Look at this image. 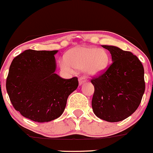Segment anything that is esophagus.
Listing matches in <instances>:
<instances>
[{
	"label": "esophagus",
	"mask_w": 153,
	"mask_h": 153,
	"mask_svg": "<svg viewBox=\"0 0 153 153\" xmlns=\"http://www.w3.org/2000/svg\"><path fill=\"white\" fill-rule=\"evenodd\" d=\"M86 81H87V79H86L85 77L82 76V77H79V85L83 84V83L85 82Z\"/></svg>",
	"instance_id": "esophagus-1"
}]
</instances>
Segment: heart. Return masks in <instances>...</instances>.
<instances>
[{
    "label": "heart",
    "mask_w": 153,
    "mask_h": 153,
    "mask_svg": "<svg viewBox=\"0 0 153 153\" xmlns=\"http://www.w3.org/2000/svg\"><path fill=\"white\" fill-rule=\"evenodd\" d=\"M109 64V55L106 51L92 47H79L68 51L65 59L59 61V67L64 71L73 73L74 68L83 69L90 76H97L105 71Z\"/></svg>",
    "instance_id": "1"
}]
</instances>
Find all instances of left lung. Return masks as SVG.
I'll use <instances>...</instances> for the list:
<instances>
[{
    "mask_svg": "<svg viewBox=\"0 0 153 153\" xmlns=\"http://www.w3.org/2000/svg\"><path fill=\"white\" fill-rule=\"evenodd\" d=\"M112 63L91 79L94 86L91 105L97 117L118 122L129 117L141 102L145 91L144 70L135 55L114 46L102 45Z\"/></svg>",
    "mask_w": 153,
    "mask_h": 153,
    "instance_id": "8db88e82",
    "label": "left lung"
}]
</instances>
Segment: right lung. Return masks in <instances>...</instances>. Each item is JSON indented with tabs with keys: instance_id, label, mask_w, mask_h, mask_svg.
Instances as JSON below:
<instances>
[{
	"instance_id": "right-lung-1",
	"label": "right lung",
	"mask_w": 153,
	"mask_h": 153,
	"mask_svg": "<svg viewBox=\"0 0 153 153\" xmlns=\"http://www.w3.org/2000/svg\"><path fill=\"white\" fill-rule=\"evenodd\" d=\"M57 51L27 50L13 59L6 88L16 111L39 123L62 114L69 95L77 88L78 78L63 79L56 74Z\"/></svg>"
}]
</instances>
